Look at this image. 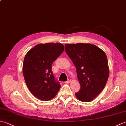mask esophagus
Instances as JSON below:
<instances>
[{
	"label": "esophagus",
	"mask_w": 126,
	"mask_h": 126,
	"mask_svg": "<svg viewBox=\"0 0 126 126\" xmlns=\"http://www.w3.org/2000/svg\"><path fill=\"white\" fill-rule=\"evenodd\" d=\"M70 82H71V79H68V81L64 82V83H70Z\"/></svg>",
	"instance_id": "1"
}]
</instances>
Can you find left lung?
<instances>
[{
    "label": "left lung",
    "mask_w": 126,
    "mask_h": 126,
    "mask_svg": "<svg viewBox=\"0 0 126 126\" xmlns=\"http://www.w3.org/2000/svg\"><path fill=\"white\" fill-rule=\"evenodd\" d=\"M65 50L76 66L81 89L75 94L82 102L93 100L104 89L109 77L107 57L92 44H66Z\"/></svg>",
    "instance_id": "obj_1"
}]
</instances>
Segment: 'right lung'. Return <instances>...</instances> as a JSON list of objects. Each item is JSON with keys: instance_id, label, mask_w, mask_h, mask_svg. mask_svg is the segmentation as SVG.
I'll list each match as a JSON object with an SVG mask.
<instances>
[{"instance_id": "obj_1", "label": "right lung", "mask_w": 126, "mask_h": 126, "mask_svg": "<svg viewBox=\"0 0 126 126\" xmlns=\"http://www.w3.org/2000/svg\"><path fill=\"white\" fill-rule=\"evenodd\" d=\"M64 50L58 43L39 44L26 53L23 65V73L29 90L42 101L51 100L57 95L61 85L56 81L52 71L53 62Z\"/></svg>"}]
</instances>
